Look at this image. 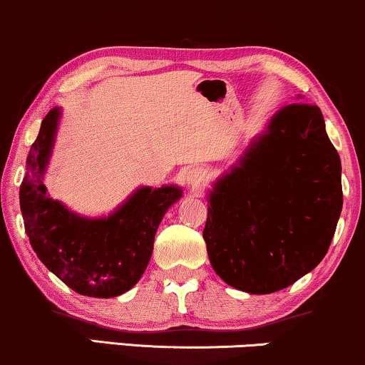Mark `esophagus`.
I'll list each match as a JSON object with an SVG mask.
<instances>
[{
	"label": "esophagus",
	"mask_w": 365,
	"mask_h": 365,
	"mask_svg": "<svg viewBox=\"0 0 365 365\" xmlns=\"http://www.w3.org/2000/svg\"><path fill=\"white\" fill-rule=\"evenodd\" d=\"M205 180H207V177H205V171L202 168H192L185 175V183L192 188L202 187L205 183Z\"/></svg>",
	"instance_id": "34e87169"
}]
</instances>
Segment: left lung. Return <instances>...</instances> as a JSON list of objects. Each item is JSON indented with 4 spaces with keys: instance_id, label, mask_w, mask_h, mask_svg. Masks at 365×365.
Returning a JSON list of instances; mask_svg holds the SVG:
<instances>
[{
    "instance_id": "8db88e82",
    "label": "left lung",
    "mask_w": 365,
    "mask_h": 365,
    "mask_svg": "<svg viewBox=\"0 0 365 365\" xmlns=\"http://www.w3.org/2000/svg\"><path fill=\"white\" fill-rule=\"evenodd\" d=\"M209 200L202 235L210 265L231 287L277 292L313 270L344 204L340 156L318 105L280 108Z\"/></svg>"
}]
</instances>
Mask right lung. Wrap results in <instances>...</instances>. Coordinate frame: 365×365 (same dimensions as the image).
<instances>
[{"label":"right lung","instance_id":"1","mask_svg":"<svg viewBox=\"0 0 365 365\" xmlns=\"http://www.w3.org/2000/svg\"><path fill=\"white\" fill-rule=\"evenodd\" d=\"M59 108L42 120L27 156L20 209L34 252L56 277L88 297H115L138 284L153 253L166 209L182 195L178 187L139 188L117 212L85 219L46 195L42 175L49 161Z\"/></svg>","mask_w":365,"mask_h":365}]
</instances>
